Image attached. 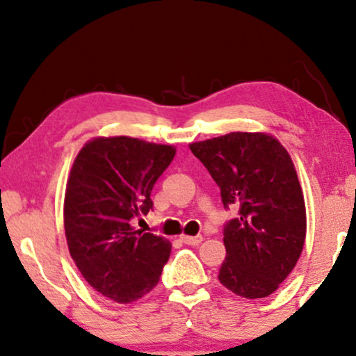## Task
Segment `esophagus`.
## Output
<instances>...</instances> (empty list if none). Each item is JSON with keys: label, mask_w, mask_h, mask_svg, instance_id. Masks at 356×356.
<instances>
[{"label": "esophagus", "mask_w": 356, "mask_h": 356, "mask_svg": "<svg viewBox=\"0 0 356 356\" xmlns=\"http://www.w3.org/2000/svg\"><path fill=\"white\" fill-rule=\"evenodd\" d=\"M181 241L184 243V245L197 246L199 243L202 241V236H201V235H196V236H186V235H183V236H181Z\"/></svg>", "instance_id": "34e87169"}]
</instances>
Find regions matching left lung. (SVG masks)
Wrapping results in <instances>:
<instances>
[{
    "mask_svg": "<svg viewBox=\"0 0 356 356\" xmlns=\"http://www.w3.org/2000/svg\"><path fill=\"white\" fill-rule=\"evenodd\" d=\"M220 188L223 207H238L223 225V286L243 298L279 289L300 259L306 236L301 186L289 152L272 136L230 133L189 145Z\"/></svg>",
    "mask_w": 356,
    "mask_h": 356,
    "instance_id": "1",
    "label": "left lung"
}]
</instances>
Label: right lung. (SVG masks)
I'll use <instances>...</instances> for the list:
<instances>
[{"instance_id": "right-lung-1", "label": "right lung", "mask_w": 356, "mask_h": 356, "mask_svg": "<svg viewBox=\"0 0 356 356\" xmlns=\"http://www.w3.org/2000/svg\"><path fill=\"white\" fill-rule=\"evenodd\" d=\"M173 157L172 145L126 136L94 139L77 154L65 196L67 248L106 298L131 303L159 284L172 245L131 220L152 209L150 193Z\"/></svg>"}]
</instances>
